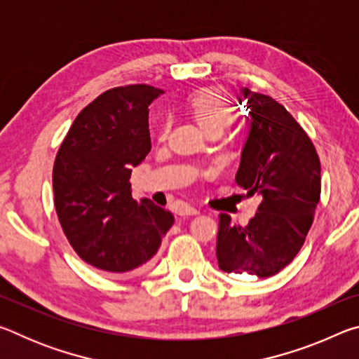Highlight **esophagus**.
<instances>
[{
	"instance_id": "esophagus-1",
	"label": "esophagus",
	"mask_w": 359,
	"mask_h": 359,
	"mask_svg": "<svg viewBox=\"0 0 359 359\" xmlns=\"http://www.w3.org/2000/svg\"><path fill=\"white\" fill-rule=\"evenodd\" d=\"M199 210L196 208H193V205H184V208L180 209V215H198Z\"/></svg>"
}]
</instances>
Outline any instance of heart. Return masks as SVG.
<instances>
[{"instance_id":"obj_1","label":"heart","mask_w":359,"mask_h":359,"mask_svg":"<svg viewBox=\"0 0 359 359\" xmlns=\"http://www.w3.org/2000/svg\"><path fill=\"white\" fill-rule=\"evenodd\" d=\"M188 109L205 133L224 130L234 117L229 98L218 88L199 90L188 100Z\"/></svg>"}]
</instances>
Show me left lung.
Wrapping results in <instances>:
<instances>
[{"label": "left lung", "instance_id": "left-lung-1", "mask_svg": "<svg viewBox=\"0 0 359 359\" xmlns=\"http://www.w3.org/2000/svg\"><path fill=\"white\" fill-rule=\"evenodd\" d=\"M248 135L236 184L258 194V212L245 228L220 215L218 267L228 274L276 276L301 250L320 201L317 151L299 123L271 96L242 88Z\"/></svg>", "mask_w": 359, "mask_h": 359}]
</instances>
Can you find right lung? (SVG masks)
Wrapping results in <instances>:
<instances>
[{
  "mask_svg": "<svg viewBox=\"0 0 359 359\" xmlns=\"http://www.w3.org/2000/svg\"><path fill=\"white\" fill-rule=\"evenodd\" d=\"M165 92L150 85L107 90L81 111L53 165L60 224L85 263L137 271L155 257L174 217L131 198V171L151 149L149 106Z\"/></svg>",
  "mask_w": 359,
  "mask_h": 359,
  "instance_id": "right-lung-1",
  "label": "right lung"
}]
</instances>
